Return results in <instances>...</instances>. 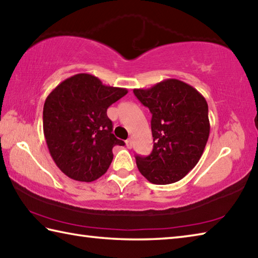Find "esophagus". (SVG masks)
Returning a JSON list of instances; mask_svg holds the SVG:
<instances>
[{
    "instance_id": "esophagus-1",
    "label": "esophagus",
    "mask_w": 258,
    "mask_h": 258,
    "mask_svg": "<svg viewBox=\"0 0 258 258\" xmlns=\"http://www.w3.org/2000/svg\"><path fill=\"white\" fill-rule=\"evenodd\" d=\"M126 147H127L128 149H131V148H132V140H131V139H128V140H126Z\"/></svg>"
}]
</instances>
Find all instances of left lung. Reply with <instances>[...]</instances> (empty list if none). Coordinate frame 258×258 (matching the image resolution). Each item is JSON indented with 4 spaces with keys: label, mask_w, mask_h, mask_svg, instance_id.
<instances>
[{
    "label": "left lung",
    "mask_w": 258,
    "mask_h": 258,
    "mask_svg": "<svg viewBox=\"0 0 258 258\" xmlns=\"http://www.w3.org/2000/svg\"><path fill=\"white\" fill-rule=\"evenodd\" d=\"M133 92L152 114L153 150L148 157H135L140 172L156 185L180 180L199 162L208 142L207 100L195 88L177 79Z\"/></svg>",
    "instance_id": "left-lung-1"
}]
</instances>
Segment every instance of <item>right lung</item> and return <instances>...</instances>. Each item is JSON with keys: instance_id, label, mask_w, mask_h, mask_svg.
<instances>
[{"instance_id": "1", "label": "right lung", "mask_w": 258, "mask_h": 258, "mask_svg": "<svg viewBox=\"0 0 258 258\" xmlns=\"http://www.w3.org/2000/svg\"><path fill=\"white\" fill-rule=\"evenodd\" d=\"M127 89L102 84L79 73L60 82L44 104L43 127L49 153L60 171L78 181H93L113 160V148L124 141L113 134L107 116L110 105Z\"/></svg>"}]
</instances>
